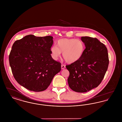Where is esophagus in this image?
<instances>
[{
	"label": "esophagus",
	"mask_w": 122,
	"mask_h": 122,
	"mask_svg": "<svg viewBox=\"0 0 122 122\" xmlns=\"http://www.w3.org/2000/svg\"><path fill=\"white\" fill-rule=\"evenodd\" d=\"M65 68V65L64 64H62L61 65V69L62 70H64Z\"/></svg>",
	"instance_id": "obj_1"
}]
</instances>
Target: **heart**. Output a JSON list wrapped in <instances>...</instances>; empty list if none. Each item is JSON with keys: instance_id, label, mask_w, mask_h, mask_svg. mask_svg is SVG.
Instances as JSON below:
<instances>
[{"instance_id": "heart-1", "label": "heart", "mask_w": 122, "mask_h": 122, "mask_svg": "<svg viewBox=\"0 0 122 122\" xmlns=\"http://www.w3.org/2000/svg\"><path fill=\"white\" fill-rule=\"evenodd\" d=\"M85 43L81 39L75 38H63L59 39L56 46L51 48L52 55L54 59H57L63 53V57L68 63H74L80 60L85 51Z\"/></svg>"}]
</instances>
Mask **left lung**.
<instances>
[{
	"instance_id": "obj_1",
	"label": "left lung",
	"mask_w": 122,
	"mask_h": 122,
	"mask_svg": "<svg viewBox=\"0 0 122 122\" xmlns=\"http://www.w3.org/2000/svg\"><path fill=\"white\" fill-rule=\"evenodd\" d=\"M86 48L81 58L66 65L69 71V87L77 92H86L97 87L104 77L109 64L107 49L96 38L81 37Z\"/></svg>"
}]
</instances>
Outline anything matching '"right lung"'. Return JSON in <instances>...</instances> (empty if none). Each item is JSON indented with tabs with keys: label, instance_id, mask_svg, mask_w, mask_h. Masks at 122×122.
<instances>
[{
	"label": "right lung",
	"instance_id": "right-lung-1",
	"mask_svg": "<svg viewBox=\"0 0 122 122\" xmlns=\"http://www.w3.org/2000/svg\"><path fill=\"white\" fill-rule=\"evenodd\" d=\"M53 37L25 36L15 41L9 55L13 76L18 83L31 91L46 90L61 70V64L52 58Z\"/></svg>",
	"mask_w": 122,
	"mask_h": 122
}]
</instances>
